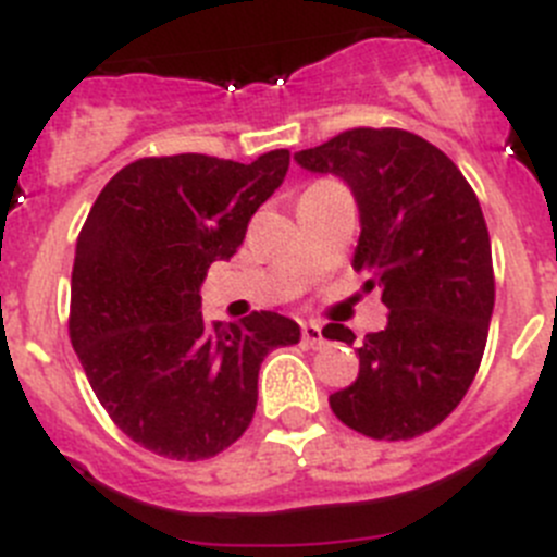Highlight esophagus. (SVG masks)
<instances>
[{
	"instance_id": "34e87169",
	"label": "esophagus",
	"mask_w": 557,
	"mask_h": 557,
	"mask_svg": "<svg viewBox=\"0 0 557 557\" xmlns=\"http://www.w3.org/2000/svg\"><path fill=\"white\" fill-rule=\"evenodd\" d=\"M302 341L308 344V347H322L324 341V333H322V324L315 322H305L302 324Z\"/></svg>"
}]
</instances>
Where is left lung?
Listing matches in <instances>:
<instances>
[{"mask_svg":"<svg viewBox=\"0 0 557 557\" xmlns=\"http://www.w3.org/2000/svg\"><path fill=\"white\" fill-rule=\"evenodd\" d=\"M294 160L349 185L360 210L352 267L388 308V324L358 344V377L330 394V408L369 438L428 433L472 385L494 310L488 227L472 185L408 129H347ZM324 338L355 344L335 322Z\"/></svg>","mask_w":557,"mask_h":557,"instance_id":"obj_1","label":"left lung"}]
</instances>
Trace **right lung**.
Masks as SVG:
<instances>
[{
  "label": "right lung",
  "mask_w": 557,
  "mask_h": 557,
  "mask_svg": "<svg viewBox=\"0 0 557 557\" xmlns=\"http://www.w3.org/2000/svg\"><path fill=\"white\" fill-rule=\"evenodd\" d=\"M288 160V149L252 163L141 158L104 185L79 230L72 347L110 419L149 453L227 449L252 422L263 358L299 341V324L272 310L238 324H208L199 310L210 263L242 247Z\"/></svg>",
  "instance_id": "add662e5"
}]
</instances>
